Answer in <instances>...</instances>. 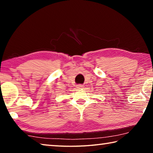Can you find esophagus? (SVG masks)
Masks as SVG:
<instances>
[{"instance_id":"esophagus-1","label":"esophagus","mask_w":153,"mask_h":153,"mask_svg":"<svg viewBox=\"0 0 153 153\" xmlns=\"http://www.w3.org/2000/svg\"><path fill=\"white\" fill-rule=\"evenodd\" d=\"M83 87H84V86H83V85H82V84H79V85H77V88L78 89L82 88H83Z\"/></svg>"}]
</instances>
